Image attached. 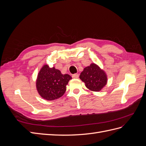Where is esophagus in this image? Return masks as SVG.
I'll return each instance as SVG.
<instances>
[{"label": "esophagus", "mask_w": 146, "mask_h": 146, "mask_svg": "<svg viewBox=\"0 0 146 146\" xmlns=\"http://www.w3.org/2000/svg\"><path fill=\"white\" fill-rule=\"evenodd\" d=\"M72 78H78V77H79V76H78V74H74L72 75Z\"/></svg>", "instance_id": "34e87169"}]
</instances>
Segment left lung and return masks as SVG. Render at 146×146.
I'll list each match as a JSON object with an SVG mask.
<instances>
[{"label":"left lung","instance_id":"obj_1","mask_svg":"<svg viewBox=\"0 0 146 146\" xmlns=\"http://www.w3.org/2000/svg\"><path fill=\"white\" fill-rule=\"evenodd\" d=\"M80 78L85 83L87 88L93 91H100L107 82V74L94 63L84 68Z\"/></svg>","mask_w":146,"mask_h":146}]
</instances>
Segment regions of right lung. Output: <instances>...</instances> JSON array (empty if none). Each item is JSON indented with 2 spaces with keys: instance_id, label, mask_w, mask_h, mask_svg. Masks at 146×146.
Returning a JSON list of instances; mask_svg holds the SVG:
<instances>
[{
  "instance_id": "obj_1",
  "label": "right lung",
  "mask_w": 146,
  "mask_h": 146,
  "mask_svg": "<svg viewBox=\"0 0 146 146\" xmlns=\"http://www.w3.org/2000/svg\"><path fill=\"white\" fill-rule=\"evenodd\" d=\"M72 77L62 74L54 67L44 65L38 75L36 86L39 94L47 100H54L62 96L66 90V85Z\"/></svg>"
}]
</instances>
